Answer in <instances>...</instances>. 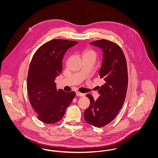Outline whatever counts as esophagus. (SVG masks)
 I'll use <instances>...</instances> for the list:
<instances>
[{
  "mask_svg": "<svg viewBox=\"0 0 158 158\" xmlns=\"http://www.w3.org/2000/svg\"><path fill=\"white\" fill-rule=\"evenodd\" d=\"M76 95L78 96V97H83L85 95V94H82V93H81L79 92H76Z\"/></svg>",
  "mask_w": 158,
  "mask_h": 158,
  "instance_id": "obj_1",
  "label": "esophagus"
}]
</instances>
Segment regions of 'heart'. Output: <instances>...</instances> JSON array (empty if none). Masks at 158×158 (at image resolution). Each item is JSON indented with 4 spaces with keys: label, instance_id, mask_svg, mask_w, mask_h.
<instances>
[{
    "label": "heart",
    "instance_id": "b5f03b06",
    "mask_svg": "<svg viewBox=\"0 0 158 158\" xmlns=\"http://www.w3.org/2000/svg\"><path fill=\"white\" fill-rule=\"evenodd\" d=\"M85 54H91V55H94V56H95V53L94 52H93V51H89V52H88L85 53Z\"/></svg>",
    "mask_w": 158,
    "mask_h": 158
}]
</instances>
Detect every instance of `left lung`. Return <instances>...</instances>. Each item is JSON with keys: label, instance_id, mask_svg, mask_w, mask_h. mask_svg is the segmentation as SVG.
<instances>
[{"label": "left lung", "instance_id": "left-lung-1", "mask_svg": "<svg viewBox=\"0 0 158 158\" xmlns=\"http://www.w3.org/2000/svg\"><path fill=\"white\" fill-rule=\"evenodd\" d=\"M90 44L103 51L99 74L104 84L99 88L100 96L97 100L92 95H86L90 104L85 111L84 117L88 124L101 127L114 119L124 104L127 90V65L122 49L117 44L106 40Z\"/></svg>", "mask_w": 158, "mask_h": 158}]
</instances>
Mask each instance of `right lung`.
Masks as SVG:
<instances>
[{
  "instance_id": "obj_1",
  "label": "right lung",
  "mask_w": 158,
  "mask_h": 158,
  "mask_svg": "<svg viewBox=\"0 0 158 158\" xmlns=\"http://www.w3.org/2000/svg\"><path fill=\"white\" fill-rule=\"evenodd\" d=\"M77 41L56 39L41 45L34 54L27 76L31 104L38 118L46 124L60 121L75 97V92L57 89L55 79L62 72V61Z\"/></svg>"
}]
</instances>
